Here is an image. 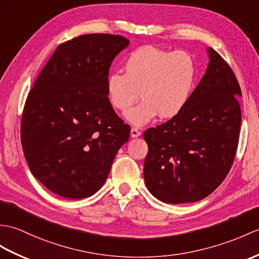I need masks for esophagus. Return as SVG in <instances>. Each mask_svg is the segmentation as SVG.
<instances>
[{
  "label": "esophagus",
  "mask_w": 259,
  "mask_h": 259,
  "mask_svg": "<svg viewBox=\"0 0 259 259\" xmlns=\"http://www.w3.org/2000/svg\"><path fill=\"white\" fill-rule=\"evenodd\" d=\"M130 135H131L132 138H138V137L141 136V132L138 130V129H136V128H132L131 131H130Z\"/></svg>",
  "instance_id": "esophagus-1"
}]
</instances>
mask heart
Returning a JSON list of instances; mask_svg holds the SVG:
<instances>
[{"label":"heart","instance_id":"obj_1","mask_svg":"<svg viewBox=\"0 0 259 259\" xmlns=\"http://www.w3.org/2000/svg\"><path fill=\"white\" fill-rule=\"evenodd\" d=\"M195 77V63L189 53L143 46L125 59L123 75H108L106 95L120 112L127 111L140 96L142 101L125 113V119L143 127L159 115L164 119L179 115L190 99Z\"/></svg>","mask_w":259,"mask_h":259}]
</instances>
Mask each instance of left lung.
Masks as SVG:
<instances>
[{
  "label": "left lung",
  "mask_w": 259,
  "mask_h": 259,
  "mask_svg": "<svg viewBox=\"0 0 259 259\" xmlns=\"http://www.w3.org/2000/svg\"><path fill=\"white\" fill-rule=\"evenodd\" d=\"M207 55L205 74L183 110L143 134L144 182L164 203L203 200L224 181L235 158L242 92L224 59L211 47Z\"/></svg>",
  "instance_id": "8db88e82"
}]
</instances>
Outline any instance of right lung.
<instances>
[{
	"instance_id": "add662e5",
	"label": "right lung",
	"mask_w": 259,
	"mask_h": 259,
	"mask_svg": "<svg viewBox=\"0 0 259 259\" xmlns=\"http://www.w3.org/2000/svg\"><path fill=\"white\" fill-rule=\"evenodd\" d=\"M130 41L119 35H81L59 45L24 107L21 140L33 176L71 200L94 195L129 140L108 101L111 63Z\"/></svg>"
}]
</instances>
